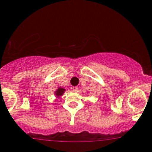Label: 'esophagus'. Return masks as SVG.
Here are the masks:
<instances>
[{"mask_svg":"<svg viewBox=\"0 0 152 152\" xmlns=\"http://www.w3.org/2000/svg\"><path fill=\"white\" fill-rule=\"evenodd\" d=\"M73 89V91L75 92V93H76V92H78V88L77 86H74V87L72 88Z\"/></svg>","mask_w":152,"mask_h":152,"instance_id":"1","label":"esophagus"}]
</instances>
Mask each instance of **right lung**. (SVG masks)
<instances>
[{
	"label": "right lung",
	"instance_id": "add662e5",
	"mask_svg": "<svg viewBox=\"0 0 152 152\" xmlns=\"http://www.w3.org/2000/svg\"><path fill=\"white\" fill-rule=\"evenodd\" d=\"M65 90H65L64 88H59L58 89H57V90H56V91H55V95L57 96V97H59V96L62 95H63V93H64Z\"/></svg>",
	"mask_w": 152,
	"mask_h": 152
}]
</instances>
